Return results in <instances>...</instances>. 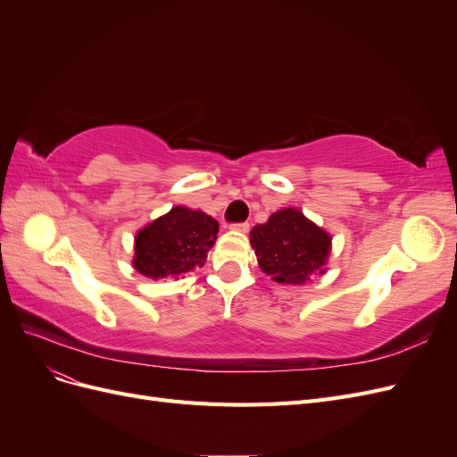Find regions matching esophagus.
Instances as JSON below:
<instances>
[{
  "mask_svg": "<svg viewBox=\"0 0 457 457\" xmlns=\"http://www.w3.org/2000/svg\"><path fill=\"white\" fill-rule=\"evenodd\" d=\"M230 228L238 230V232H247V230H250V223H232Z\"/></svg>",
  "mask_w": 457,
  "mask_h": 457,
  "instance_id": "esophagus-1",
  "label": "esophagus"
}]
</instances>
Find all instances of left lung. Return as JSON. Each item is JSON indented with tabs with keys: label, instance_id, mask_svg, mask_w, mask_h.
Instances as JSON below:
<instances>
[{
	"label": "left lung",
	"instance_id": "8db88e82",
	"mask_svg": "<svg viewBox=\"0 0 457 457\" xmlns=\"http://www.w3.org/2000/svg\"><path fill=\"white\" fill-rule=\"evenodd\" d=\"M250 240L259 267L276 282L299 286L326 270L331 238L294 207L276 212L265 225L253 227Z\"/></svg>",
	"mask_w": 457,
	"mask_h": 457
}]
</instances>
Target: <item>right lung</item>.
<instances>
[{
	"label": "right lung",
	"instance_id": "1",
	"mask_svg": "<svg viewBox=\"0 0 457 457\" xmlns=\"http://www.w3.org/2000/svg\"><path fill=\"white\" fill-rule=\"evenodd\" d=\"M219 223L204 212L177 205L145 227L135 238L133 267L148 278H175L204 267L217 240Z\"/></svg>",
	"mask_w": 457,
	"mask_h": 457
}]
</instances>
